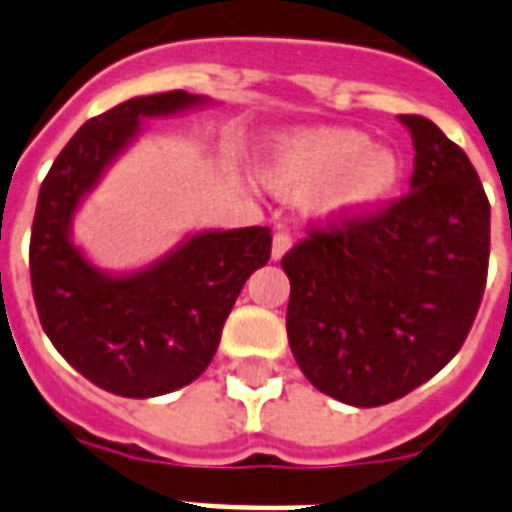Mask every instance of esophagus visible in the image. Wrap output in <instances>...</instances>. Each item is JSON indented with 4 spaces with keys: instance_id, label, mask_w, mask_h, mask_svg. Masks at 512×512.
Here are the masks:
<instances>
[{
    "instance_id": "obj_1",
    "label": "esophagus",
    "mask_w": 512,
    "mask_h": 512,
    "mask_svg": "<svg viewBox=\"0 0 512 512\" xmlns=\"http://www.w3.org/2000/svg\"><path fill=\"white\" fill-rule=\"evenodd\" d=\"M289 247H292V236H289L287 231H276V236H273V249H271L273 260H281V257L289 252Z\"/></svg>"
}]
</instances>
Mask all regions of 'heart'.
I'll use <instances>...</instances> for the list:
<instances>
[{
    "instance_id": "heart-1",
    "label": "heart",
    "mask_w": 512,
    "mask_h": 512,
    "mask_svg": "<svg viewBox=\"0 0 512 512\" xmlns=\"http://www.w3.org/2000/svg\"><path fill=\"white\" fill-rule=\"evenodd\" d=\"M260 180L287 199L308 193L319 220L358 223L393 201L404 183V159L361 130L311 127L268 140Z\"/></svg>"
}]
</instances>
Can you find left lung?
Masks as SVG:
<instances>
[{"label": "left lung", "mask_w": 512, "mask_h": 512, "mask_svg": "<svg viewBox=\"0 0 512 512\" xmlns=\"http://www.w3.org/2000/svg\"><path fill=\"white\" fill-rule=\"evenodd\" d=\"M409 193L380 215L289 249L287 335L313 388L350 406H382L441 372L484 297L489 201L473 164L425 116Z\"/></svg>", "instance_id": "1"}]
</instances>
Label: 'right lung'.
<instances>
[{"label": "right lung", "mask_w": 512, "mask_h": 512, "mask_svg": "<svg viewBox=\"0 0 512 512\" xmlns=\"http://www.w3.org/2000/svg\"><path fill=\"white\" fill-rule=\"evenodd\" d=\"M185 90L124 100L82 124L44 177L31 228V287L44 332L76 372L124 398L185 388L215 356L241 287L271 257V228L185 233L135 271H103L74 241V217L146 132L209 106Z\"/></svg>", "instance_id": "add662e5"}]
</instances>
